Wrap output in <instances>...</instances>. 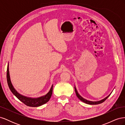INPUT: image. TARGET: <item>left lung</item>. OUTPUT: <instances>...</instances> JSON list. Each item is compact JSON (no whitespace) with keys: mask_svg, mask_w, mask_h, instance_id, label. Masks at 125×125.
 <instances>
[{"mask_svg":"<svg viewBox=\"0 0 125 125\" xmlns=\"http://www.w3.org/2000/svg\"><path fill=\"white\" fill-rule=\"evenodd\" d=\"M74 90H75V94H76V95H77V96L78 97V99H79V100H81V101H82L83 102H84V103H86V104H90V105H96V104H101V103H103V102H104L106 100V99H107V98L109 96V95H110L111 94L112 92H113V91H112L110 94H109V95H108L107 96H106V97L104 98L103 99H102V100H101L98 101H91L87 100L84 99V98L83 97H82V96L80 95V94H79V93L78 92L77 90V89H76V88H75V85H74Z\"/></svg>","mask_w":125,"mask_h":125,"instance_id":"obj_1","label":"left lung"}]
</instances>
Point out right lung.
Here are the masks:
<instances>
[{
  "mask_svg": "<svg viewBox=\"0 0 125 125\" xmlns=\"http://www.w3.org/2000/svg\"><path fill=\"white\" fill-rule=\"evenodd\" d=\"M7 79L9 88L11 90V92H12L19 100L22 102H23V103L25 104L26 105L29 106L30 107H38L40 106H41L45 103H46L51 99L52 93V87H53V85H52L51 89L46 94L39 97L33 98L31 97H28L22 95V94L19 93L15 89L11 81L9 70V63L8 65V67H7Z\"/></svg>",
  "mask_w": 125,
  "mask_h": 125,
  "instance_id": "right-lung-1",
  "label": "right lung"
}]
</instances>
